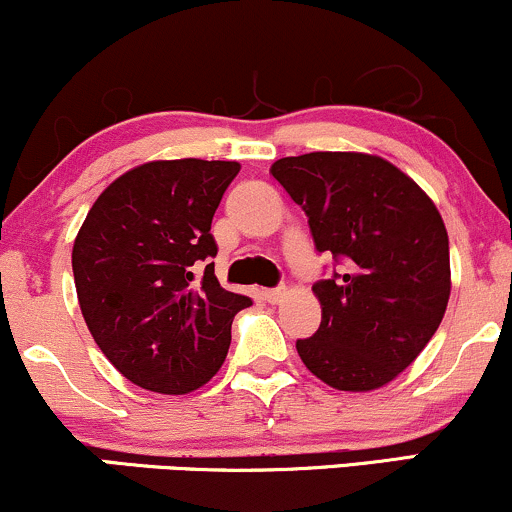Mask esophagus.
Segmentation results:
<instances>
[{"mask_svg":"<svg viewBox=\"0 0 512 512\" xmlns=\"http://www.w3.org/2000/svg\"><path fill=\"white\" fill-rule=\"evenodd\" d=\"M262 296H264V301H267V303L276 305V303H281L286 298V289H267L262 293Z\"/></svg>","mask_w":512,"mask_h":512,"instance_id":"34e87169","label":"esophagus"}]
</instances>
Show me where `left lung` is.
Listing matches in <instances>:
<instances>
[{
    "label": "left lung",
    "mask_w": 512,
    "mask_h": 512,
    "mask_svg": "<svg viewBox=\"0 0 512 512\" xmlns=\"http://www.w3.org/2000/svg\"><path fill=\"white\" fill-rule=\"evenodd\" d=\"M269 173L346 272L313 286L322 322L298 356L334 390H378L416 361L448 308L443 216L407 173L361 151L286 156Z\"/></svg>",
    "instance_id": "8db88e82"
}]
</instances>
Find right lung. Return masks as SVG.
<instances>
[{
    "instance_id": "right-lung-1",
    "label": "right lung",
    "mask_w": 512,
    "mask_h": 512,
    "mask_svg": "<svg viewBox=\"0 0 512 512\" xmlns=\"http://www.w3.org/2000/svg\"><path fill=\"white\" fill-rule=\"evenodd\" d=\"M236 161H149L110 182L72 250L76 298L93 342L129 383L187 395L223 366L248 296L221 289L211 219Z\"/></svg>"
}]
</instances>
